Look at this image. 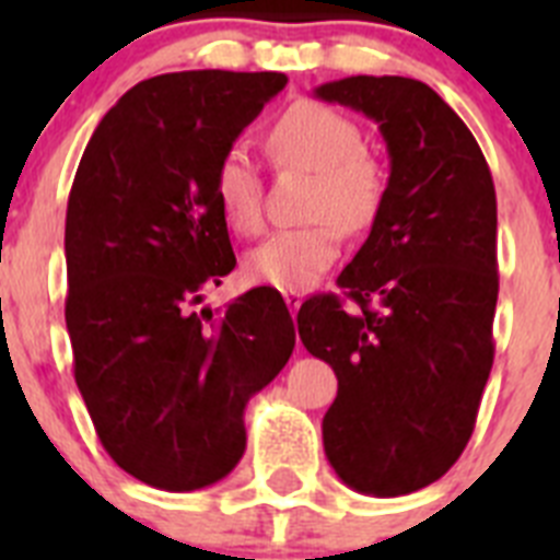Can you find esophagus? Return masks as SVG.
Instances as JSON below:
<instances>
[{"instance_id":"1","label":"esophagus","mask_w":560,"mask_h":560,"mask_svg":"<svg viewBox=\"0 0 560 560\" xmlns=\"http://www.w3.org/2000/svg\"><path fill=\"white\" fill-rule=\"evenodd\" d=\"M283 296H285V305H289L291 311H300V305H303V291L289 289V291H283Z\"/></svg>"}]
</instances>
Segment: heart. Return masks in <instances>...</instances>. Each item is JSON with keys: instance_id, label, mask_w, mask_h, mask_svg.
Returning <instances> with one entry per match:
<instances>
[{"instance_id": "1", "label": "heart", "mask_w": 560, "mask_h": 560, "mask_svg": "<svg viewBox=\"0 0 560 560\" xmlns=\"http://www.w3.org/2000/svg\"><path fill=\"white\" fill-rule=\"evenodd\" d=\"M280 162L314 173L303 226L277 230L246 255V277L271 289H308L341 252V230L364 232L387 199V173L364 151V137L348 114L316 101L285 108L269 131ZM212 192L226 224L241 235L264 226V182L249 151L232 145L219 160Z\"/></svg>"}]
</instances>
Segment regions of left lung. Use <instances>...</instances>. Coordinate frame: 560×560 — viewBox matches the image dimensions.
<instances>
[{
	"mask_svg": "<svg viewBox=\"0 0 560 560\" xmlns=\"http://www.w3.org/2000/svg\"><path fill=\"white\" fill-rule=\"evenodd\" d=\"M368 114L389 151L387 199L336 285L296 314L334 368L323 420L341 482L404 497L440 479L474 434L493 364L497 190L474 133L427 83L353 75L314 92Z\"/></svg>",
	"mask_w": 560,
	"mask_h": 560,
	"instance_id": "1",
	"label": "left lung"
}]
</instances>
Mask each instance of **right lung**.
Instances as JSON below:
<instances>
[{"instance_id": "add662e5", "label": "right lung", "mask_w": 560, "mask_h": 560, "mask_svg": "<svg viewBox=\"0 0 560 560\" xmlns=\"http://www.w3.org/2000/svg\"><path fill=\"white\" fill-rule=\"evenodd\" d=\"M289 83L192 69L128 89L101 120L67 205L75 384L108 457L162 491L219 482L244 457L246 400L285 368L294 323L260 285L199 308L235 269L212 176Z\"/></svg>"}]
</instances>
